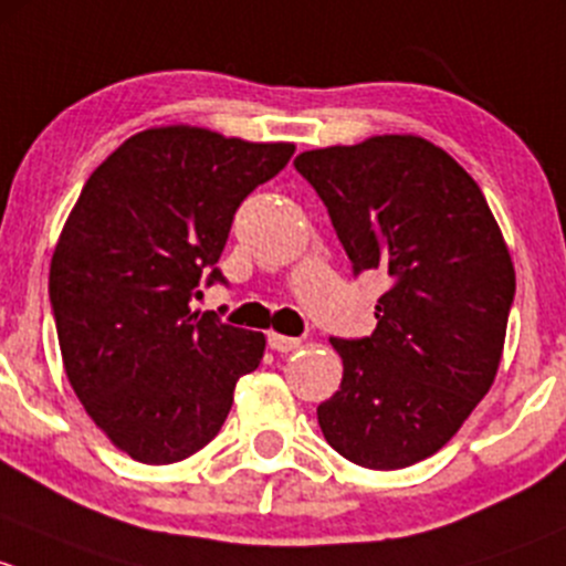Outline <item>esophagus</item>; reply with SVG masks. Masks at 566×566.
Segmentation results:
<instances>
[{
  "label": "esophagus",
  "mask_w": 566,
  "mask_h": 566,
  "mask_svg": "<svg viewBox=\"0 0 566 566\" xmlns=\"http://www.w3.org/2000/svg\"><path fill=\"white\" fill-rule=\"evenodd\" d=\"M266 340H270V348H272V352H277V354H289V352H296V348L302 346V340H300V337H289V335H281V332H270V337H266Z\"/></svg>",
  "instance_id": "obj_1"
}]
</instances>
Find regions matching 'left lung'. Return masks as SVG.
Returning <instances> with one entry per match:
<instances>
[{"instance_id":"1","label":"left lung","mask_w":566,"mask_h":566,"mask_svg":"<svg viewBox=\"0 0 566 566\" xmlns=\"http://www.w3.org/2000/svg\"><path fill=\"white\" fill-rule=\"evenodd\" d=\"M354 275L389 277L370 337L332 346L340 389L318 406L335 452L406 469L439 452L496 378L515 266L480 185L419 136L302 153Z\"/></svg>"}]
</instances>
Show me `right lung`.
Segmentation results:
<instances>
[{"instance_id": "right-lung-1", "label": "right lung", "mask_w": 566, "mask_h": 566, "mask_svg": "<svg viewBox=\"0 0 566 566\" xmlns=\"http://www.w3.org/2000/svg\"><path fill=\"white\" fill-rule=\"evenodd\" d=\"M294 144L207 127H149L92 171L70 212L49 294L70 387L138 463L190 458L218 436L264 332L193 313L240 203L283 171Z\"/></svg>"}]
</instances>
